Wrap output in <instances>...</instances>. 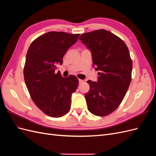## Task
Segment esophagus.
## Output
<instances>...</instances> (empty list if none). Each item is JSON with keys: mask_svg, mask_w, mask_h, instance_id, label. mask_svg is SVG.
<instances>
[{"mask_svg": "<svg viewBox=\"0 0 156 156\" xmlns=\"http://www.w3.org/2000/svg\"><path fill=\"white\" fill-rule=\"evenodd\" d=\"M79 83H83V81L82 79H79Z\"/></svg>", "mask_w": 156, "mask_h": 156, "instance_id": "obj_1", "label": "esophagus"}]
</instances>
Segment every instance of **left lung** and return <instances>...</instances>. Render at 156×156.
<instances>
[{
    "instance_id": "8db88e82",
    "label": "left lung",
    "mask_w": 156,
    "mask_h": 156,
    "mask_svg": "<svg viewBox=\"0 0 156 156\" xmlns=\"http://www.w3.org/2000/svg\"><path fill=\"white\" fill-rule=\"evenodd\" d=\"M79 40L90 50L93 67L100 72L97 82L87 81L88 109L96 116H107L120 105L129 87L133 64L128 48L119 37L104 29L84 33Z\"/></svg>"
}]
</instances>
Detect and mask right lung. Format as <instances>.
<instances>
[{"label":"right lung","mask_w":156,"mask_h":156,"mask_svg":"<svg viewBox=\"0 0 156 156\" xmlns=\"http://www.w3.org/2000/svg\"><path fill=\"white\" fill-rule=\"evenodd\" d=\"M79 35L49 32L37 37L28 49L23 70L26 85L35 105L49 116L61 117L70 109L78 79L72 75L64 78L55 71Z\"/></svg>","instance_id":"obj_1"}]
</instances>
